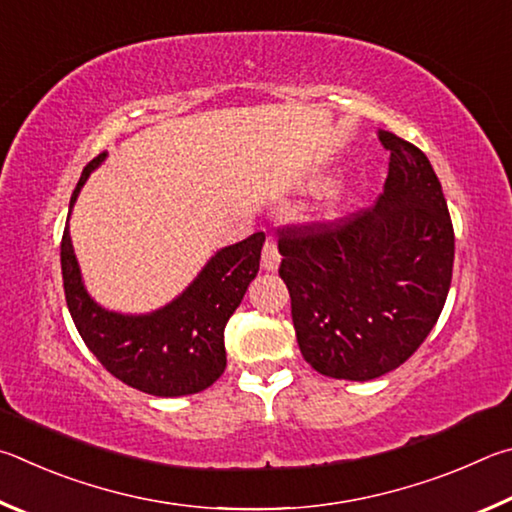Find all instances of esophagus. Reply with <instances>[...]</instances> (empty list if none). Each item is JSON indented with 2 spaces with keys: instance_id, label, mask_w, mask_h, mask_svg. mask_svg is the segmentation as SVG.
<instances>
[{
  "instance_id": "esophagus-1",
  "label": "esophagus",
  "mask_w": 512,
  "mask_h": 512,
  "mask_svg": "<svg viewBox=\"0 0 512 512\" xmlns=\"http://www.w3.org/2000/svg\"><path fill=\"white\" fill-rule=\"evenodd\" d=\"M279 263H281V254H279V247H276V242L274 240H265L263 254H261L263 270H267V272L279 270Z\"/></svg>"
}]
</instances>
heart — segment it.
Here are the masks:
<instances>
[{"instance_id": "heart-1", "label": "heart", "mask_w": 512, "mask_h": 512, "mask_svg": "<svg viewBox=\"0 0 512 512\" xmlns=\"http://www.w3.org/2000/svg\"><path fill=\"white\" fill-rule=\"evenodd\" d=\"M339 204V197H333V206H337Z\"/></svg>"}]
</instances>
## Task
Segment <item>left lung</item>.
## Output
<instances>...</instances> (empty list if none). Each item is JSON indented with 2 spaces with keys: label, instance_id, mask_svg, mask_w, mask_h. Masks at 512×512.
<instances>
[{
  "label": "left lung",
  "instance_id": "left-lung-1",
  "mask_svg": "<svg viewBox=\"0 0 512 512\" xmlns=\"http://www.w3.org/2000/svg\"><path fill=\"white\" fill-rule=\"evenodd\" d=\"M391 152L375 206L279 231L303 360L335 380L398 369L436 326L452 283L454 227L425 152L380 132Z\"/></svg>",
  "mask_w": 512,
  "mask_h": 512
}]
</instances>
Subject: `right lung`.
Returning <instances> with one entry per match:
<instances>
[{"instance_id":"obj_1","label":"right lung","mask_w":512,"mask_h":512,"mask_svg":"<svg viewBox=\"0 0 512 512\" xmlns=\"http://www.w3.org/2000/svg\"><path fill=\"white\" fill-rule=\"evenodd\" d=\"M105 159V152L85 166L71 195ZM265 233L224 247L182 297L152 315L125 317L107 312L89 299L80 283L69 227L60 242L62 285L67 308L85 346L116 380L150 396L177 398L200 393L224 373V326L240 306L247 285L261 267Z\"/></svg>"}]
</instances>
